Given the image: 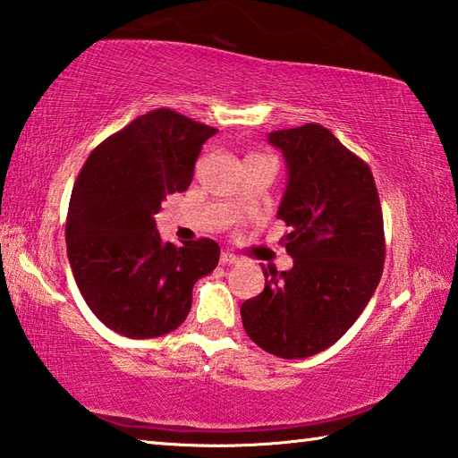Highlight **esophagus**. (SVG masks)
Returning <instances> with one entry per match:
<instances>
[{"label":"esophagus","mask_w":458,"mask_h":458,"mask_svg":"<svg viewBox=\"0 0 458 458\" xmlns=\"http://www.w3.org/2000/svg\"><path fill=\"white\" fill-rule=\"evenodd\" d=\"M219 263H221V265H235V263H239V257L229 253V251H223V253L219 255Z\"/></svg>","instance_id":"obj_1"}]
</instances>
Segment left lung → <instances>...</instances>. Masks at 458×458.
Segmentation results:
<instances>
[{"instance_id": "8db88e82", "label": "left lung", "mask_w": 458, "mask_h": 458, "mask_svg": "<svg viewBox=\"0 0 458 458\" xmlns=\"http://www.w3.org/2000/svg\"><path fill=\"white\" fill-rule=\"evenodd\" d=\"M287 159L277 217L291 271L263 267L265 289L241 305L255 344L281 359L329 349L373 297L385 265L383 211L373 174L329 129L307 123L269 133Z\"/></svg>"}]
</instances>
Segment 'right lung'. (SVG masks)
Returning <instances> with one entry per match:
<instances>
[{
  "instance_id": "add662e5",
  "label": "right lung",
  "mask_w": 458,
  "mask_h": 458,
  "mask_svg": "<svg viewBox=\"0 0 458 458\" xmlns=\"http://www.w3.org/2000/svg\"><path fill=\"white\" fill-rule=\"evenodd\" d=\"M217 129L161 107L95 148L75 179L65 243L73 277L99 321L129 339L175 331L197 279L219 263L213 239L163 243L153 215L191 185Z\"/></svg>"
}]
</instances>
